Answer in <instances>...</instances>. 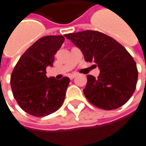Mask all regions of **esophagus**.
I'll return each instance as SVG.
<instances>
[{
	"label": "esophagus",
	"mask_w": 146,
	"mask_h": 146,
	"mask_svg": "<svg viewBox=\"0 0 146 146\" xmlns=\"http://www.w3.org/2000/svg\"><path fill=\"white\" fill-rule=\"evenodd\" d=\"M76 73H73V74H70V76H69V77H70V80H73L74 77H76Z\"/></svg>",
	"instance_id": "esophagus-1"
}]
</instances>
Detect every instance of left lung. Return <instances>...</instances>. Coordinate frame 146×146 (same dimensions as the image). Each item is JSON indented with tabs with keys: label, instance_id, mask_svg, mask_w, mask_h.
<instances>
[{
	"label": "left lung",
	"instance_id": "obj_1",
	"mask_svg": "<svg viewBox=\"0 0 146 146\" xmlns=\"http://www.w3.org/2000/svg\"><path fill=\"white\" fill-rule=\"evenodd\" d=\"M65 36L80 49L86 62H94L100 73L88 75L84 94L92 105L106 110H115L128 101L138 80L137 66L125 48L104 33L84 30Z\"/></svg>",
	"mask_w": 146,
	"mask_h": 146
}]
</instances>
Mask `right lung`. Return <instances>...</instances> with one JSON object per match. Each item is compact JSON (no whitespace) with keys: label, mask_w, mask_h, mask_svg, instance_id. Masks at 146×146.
Wrapping results in <instances>:
<instances>
[{"label":"right lung","mask_w":146,"mask_h":146,"mask_svg":"<svg viewBox=\"0 0 146 146\" xmlns=\"http://www.w3.org/2000/svg\"><path fill=\"white\" fill-rule=\"evenodd\" d=\"M63 36H45L25 51L11 76V88L21 109L34 116L57 111L65 100L69 77H47L46 68L53 66L54 54L63 44Z\"/></svg>","instance_id":"1"}]
</instances>
